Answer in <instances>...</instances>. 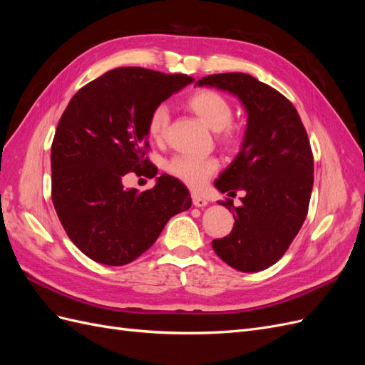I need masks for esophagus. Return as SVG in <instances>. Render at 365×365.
Masks as SVG:
<instances>
[{"label":"esophagus","mask_w":365,"mask_h":365,"mask_svg":"<svg viewBox=\"0 0 365 365\" xmlns=\"http://www.w3.org/2000/svg\"><path fill=\"white\" fill-rule=\"evenodd\" d=\"M192 201H193V205L195 207H205L208 204V201L205 200V197L200 196L197 193H193L192 195Z\"/></svg>","instance_id":"1"}]
</instances>
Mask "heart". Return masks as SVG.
I'll use <instances>...</instances> for the list:
<instances>
[{
  "label": "heart",
  "mask_w": 365,
  "mask_h": 365,
  "mask_svg": "<svg viewBox=\"0 0 365 365\" xmlns=\"http://www.w3.org/2000/svg\"><path fill=\"white\" fill-rule=\"evenodd\" d=\"M185 106L200 117L210 129L220 132L227 145H236L240 140L239 129L231 123L233 106L225 96L213 90H197L185 98ZM169 123L170 114L168 106L158 105L148 120L149 137L155 141H163L168 135ZM217 168L219 163L212 157L176 155L168 163V172L173 178L195 190L202 189Z\"/></svg>",
  "instance_id": "obj_1"
}]
</instances>
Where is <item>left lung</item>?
I'll use <instances>...</instances> for the list:
<instances>
[{"label": "left lung", "instance_id": "8db88e82", "mask_svg": "<svg viewBox=\"0 0 365 365\" xmlns=\"http://www.w3.org/2000/svg\"><path fill=\"white\" fill-rule=\"evenodd\" d=\"M195 85L236 96L248 114L237 157L215 181L219 192L244 190L235 227L213 250L231 268L257 272L277 262L300 231L314 185V157L294 105L245 73L202 77ZM231 212L230 202H219Z\"/></svg>", "mask_w": 365, "mask_h": 365}]
</instances>
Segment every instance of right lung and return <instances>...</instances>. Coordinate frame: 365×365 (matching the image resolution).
Instances as JSON below:
<instances>
[{"label":"right lung","mask_w":365,"mask_h":365,"mask_svg":"<svg viewBox=\"0 0 365 365\" xmlns=\"http://www.w3.org/2000/svg\"><path fill=\"white\" fill-rule=\"evenodd\" d=\"M193 81L121 67L73 96L51 145V200L85 256L109 267L126 264L153 245L172 216L190 208L189 190L170 175L163 173L145 192L125 189L123 176L157 175L145 158L149 115Z\"/></svg>","instance_id":"right-lung-1"}]
</instances>
